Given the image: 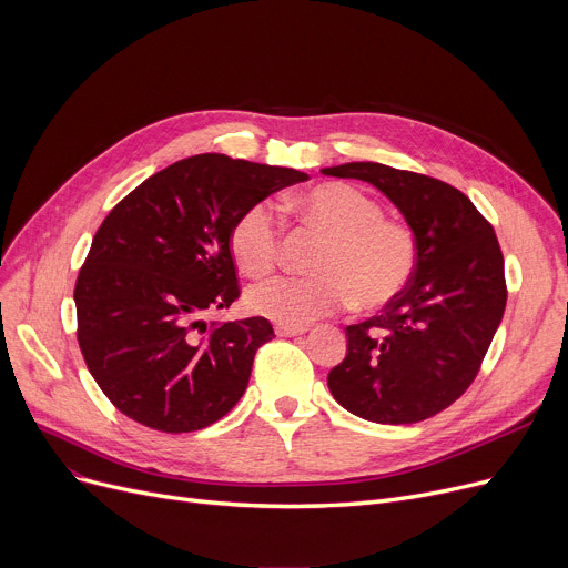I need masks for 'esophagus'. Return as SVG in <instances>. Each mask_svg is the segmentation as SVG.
<instances>
[{"mask_svg":"<svg viewBox=\"0 0 568 568\" xmlns=\"http://www.w3.org/2000/svg\"><path fill=\"white\" fill-rule=\"evenodd\" d=\"M308 329L306 326H290V324H276V336L281 338H294V336H302Z\"/></svg>","mask_w":568,"mask_h":568,"instance_id":"obj_1","label":"esophagus"}]
</instances>
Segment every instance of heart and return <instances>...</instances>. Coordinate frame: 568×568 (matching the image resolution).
I'll return each instance as SVG.
<instances>
[{
	"label": "heart",
	"mask_w": 568,
	"mask_h": 568,
	"mask_svg": "<svg viewBox=\"0 0 568 568\" xmlns=\"http://www.w3.org/2000/svg\"><path fill=\"white\" fill-rule=\"evenodd\" d=\"M290 212L329 236L313 272L320 276H281L246 294V306L278 324L304 326L349 304L379 311L407 290L419 244L414 232L384 219L373 195L349 184H322L290 202ZM227 246L239 272L248 278L272 274L281 260V223L268 204H251L230 230Z\"/></svg>",
	"instance_id": "obj_1"
}]
</instances>
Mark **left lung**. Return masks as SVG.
Returning a JSON list of instances; mask_svg holds the SVG:
<instances>
[{
    "instance_id": "1",
    "label": "left lung",
    "mask_w": 568,
    "mask_h": 568,
    "mask_svg": "<svg viewBox=\"0 0 568 568\" xmlns=\"http://www.w3.org/2000/svg\"><path fill=\"white\" fill-rule=\"evenodd\" d=\"M322 172L373 184L419 244L407 290L382 315L345 329L347 354L326 377L329 392L366 422L430 419L467 392L501 322L506 283L495 230L439 179L371 161Z\"/></svg>"
}]
</instances>
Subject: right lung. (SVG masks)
Segmentation results:
<instances>
[{"label":"right lung","mask_w":568,"mask_h":568,"mask_svg":"<svg viewBox=\"0 0 568 568\" xmlns=\"http://www.w3.org/2000/svg\"><path fill=\"white\" fill-rule=\"evenodd\" d=\"M308 174L197 154L152 174L101 223L75 281L78 343L110 403L161 433L216 424L244 396L264 317L206 326L239 296V214Z\"/></svg>","instance_id":"obj_1"}]
</instances>
